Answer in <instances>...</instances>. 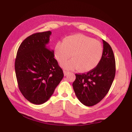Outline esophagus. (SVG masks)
Returning <instances> with one entry per match:
<instances>
[{
    "mask_svg": "<svg viewBox=\"0 0 132 132\" xmlns=\"http://www.w3.org/2000/svg\"><path fill=\"white\" fill-rule=\"evenodd\" d=\"M63 73H64V76H66L69 73V71H66V70H63Z\"/></svg>",
    "mask_w": 132,
    "mask_h": 132,
    "instance_id": "obj_1",
    "label": "esophagus"
}]
</instances>
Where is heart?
<instances>
[{
	"instance_id": "heart-1",
	"label": "heart",
	"mask_w": 132,
	"mask_h": 132,
	"mask_svg": "<svg viewBox=\"0 0 132 132\" xmlns=\"http://www.w3.org/2000/svg\"><path fill=\"white\" fill-rule=\"evenodd\" d=\"M104 47L100 41L82 34L70 35L63 42L56 43L54 55L56 60L62 63L71 57L73 59L62 64L68 70L78 69L79 71L92 70L101 61Z\"/></svg>"
}]
</instances>
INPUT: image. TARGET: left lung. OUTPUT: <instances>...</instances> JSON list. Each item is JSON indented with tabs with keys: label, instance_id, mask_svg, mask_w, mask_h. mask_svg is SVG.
<instances>
[{
	"label": "left lung",
	"instance_id": "8db88e82",
	"mask_svg": "<svg viewBox=\"0 0 132 132\" xmlns=\"http://www.w3.org/2000/svg\"><path fill=\"white\" fill-rule=\"evenodd\" d=\"M104 54L98 66L87 73L76 74L73 87L82 104L92 106L100 102L109 92L116 74L114 53L104 40Z\"/></svg>",
	"mask_w": 132,
	"mask_h": 132
}]
</instances>
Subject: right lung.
I'll return each instance as SVG.
<instances>
[{"mask_svg":"<svg viewBox=\"0 0 132 132\" xmlns=\"http://www.w3.org/2000/svg\"><path fill=\"white\" fill-rule=\"evenodd\" d=\"M51 32H37L20 44L15 62L18 87L23 96L35 105L46 102L63 77V70L47 47Z\"/></svg>","mask_w":132,"mask_h":132,"instance_id":"right-lung-1","label":"right lung"}]
</instances>
